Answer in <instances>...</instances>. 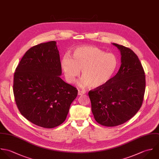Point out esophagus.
I'll return each mask as SVG.
<instances>
[{
    "mask_svg": "<svg viewBox=\"0 0 159 159\" xmlns=\"http://www.w3.org/2000/svg\"><path fill=\"white\" fill-rule=\"evenodd\" d=\"M85 93L83 92V91H81V90H78V95H83Z\"/></svg>",
    "mask_w": 159,
    "mask_h": 159,
    "instance_id": "esophagus-1",
    "label": "esophagus"
}]
</instances>
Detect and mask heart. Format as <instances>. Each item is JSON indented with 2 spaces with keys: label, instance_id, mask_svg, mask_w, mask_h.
<instances>
[{
  "label": "heart",
  "instance_id": "obj_1",
  "mask_svg": "<svg viewBox=\"0 0 159 159\" xmlns=\"http://www.w3.org/2000/svg\"><path fill=\"white\" fill-rule=\"evenodd\" d=\"M61 64L69 83H74L82 70L83 78L79 85L96 89L111 80L117 69L118 60L114 54L106 53L95 47L81 46L74 49L72 58L64 55Z\"/></svg>",
  "mask_w": 159,
  "mask_h": 159
}]
</instances>
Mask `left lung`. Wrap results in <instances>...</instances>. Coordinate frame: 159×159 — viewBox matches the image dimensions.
<instances>
[{
  "label": "left lung",
  "mask_w": 159,
  "mask_h": 159,
  "mask_svg": "<svg viewBox=\"0 0 159 159\" xmlns=\"http://www.w3.org/2000/svg\"><path fill=\"white\" fill-rule=\"evenodd\" d=\"M121 66L105 85L89 92L96 121L115 127L131 119L142 106L146 89L145 73L138 56L129 48L117 43Z\"/></svg>",
  "instance_id": "left-lung-1"
}]
</instances>
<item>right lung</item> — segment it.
I'll list each match as a JSON object with an SVG mask.
<instances>
[{
  "label": "right lung",
  "instance_id": "1",
  "mask_svg": "<svg viewBox=\"0 0 159 159\" xmlns=\"http://www.w3.org/2000/svg\"><path fill=\"white\" fill-rule=\"evenodd\" d=\"M61 73L55 41L30 48L16 68L15 100L20 113L32 124L52 128L66 120L78 90L60 78Z\"/></svg>",
  "mask_w": 159,
  "mask_h": 159
}]
</instances>
